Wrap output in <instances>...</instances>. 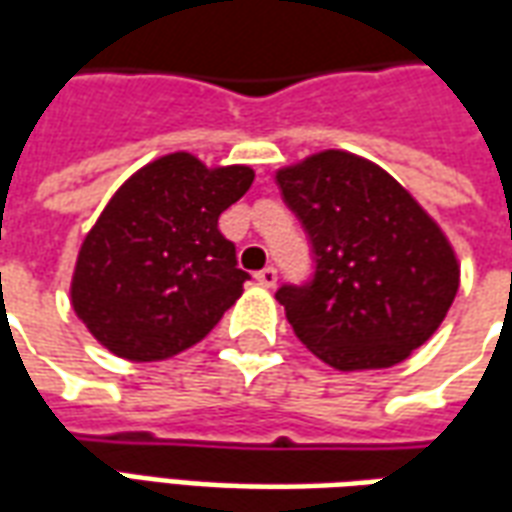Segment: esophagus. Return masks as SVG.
Segmentation results:
<instances>
[{
    "label": "esophagus",
    "mask_w": 512,
    "mask_h": 512,
    "mask_svg": "<svg viewBox=\"0 0 512 512\" xmlns=\"http://www.w3.org/2000/svg\"><path fill=\"white\" fill-rule=\"evenodd\" d=\"M255 280L257 285H263V288H274V285H277V268L274 266L260 268V271L255 274Z\"/></svg>",
    "instance_id": "1"
}]
</instances>
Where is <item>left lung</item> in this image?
Instances as JSON below:
<instances>
[{
    "label": "left lung",
    "mask_w": 512,
    "mask_h": 512,
    "mask_svg": "<svg viewBox=\"0 0 512 512\" xmlns=\"http://www.w3.org/2000/svg\"><path fill=\"white\" fill-rule=\"evenodd\" d=\"M277 185L313 252V277L277 291L296 338L338 371L402 363L460 285L441 227L388 171L341 149L280 169Z\"/></svg>",
    "instance_id": "1"
}]
</instances>
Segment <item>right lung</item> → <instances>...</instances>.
<instances>
[{"label": "right lung", "mask_w": 512, "mask_h": 512, "mask_svg": "<svg viewBox=\"0 0 512 512\" xmlns=\"http://www.w3.org/2000/svg\"><path fill=\"white\" fill-rule=\"evenodd\" d=\"M249 166L207 169L174 152L135 171L82 241L71 305L113 355L149 363L194 346L249 280L219 216L249 191Z\"/></svg>", "instance_id": "right-lung-1"}]
</instances>
